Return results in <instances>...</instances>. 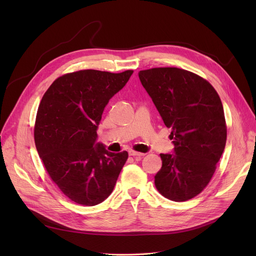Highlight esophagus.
Here are the masks:
<instances>
[{"instance_id": "esophagus-1", "label": "esophagus", "mask_w": 256, "mask_h": 256, "mask_svg": "<svg viewBox=\"0 0 256 256\" xmlns=\"http://www.w3.org/2000/svg\"><path fill=\"white\" fill-rule=\"evenodd\" d=\"M128 154L132 156H144V154H141V152H135V150H130Z\"/></svg>"}]
</instances>
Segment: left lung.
Returning <instances> with one entry per match:
<instances>
[{
  "mask_svg": "<svg viewBox=\"0 0 256 256\" xmlns=\"http://www.w3.org/2000/svg\"><path fill=\"white\" fill-rule=\"evenodd\" d=\"M140 82L167 128L173 152L160 154L154 184L164 197L189 200L210 182L224 152L226 124L217 91L201 76L176 67L141 70Z\"/></svg>",
  "mask_w": 256,
  "mask_h": 256,
  "instance_id": "8db88e82",
  "label": "left lung"
}]
</instances>
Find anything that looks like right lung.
Masks as SVG:
<instances>
[{
	"instance_id": "right-lung-1",
	"label": "right lung",
	"mask_w": 256,
	"mask_h": 256,
	"mask_svg": "<svg viewBox=\"0 0 256 256\" xmlns=\"http://www.w3.org/2000/svg\"><path fill=\"white\" fill-rule=\"evenodd\" d=\"M132 70H80L58 78L40 102L34 138L48 176L76 204L96 206L112 193L128 152H110L98 142L106 106Z\"/></svg>"
}]
</instances>
